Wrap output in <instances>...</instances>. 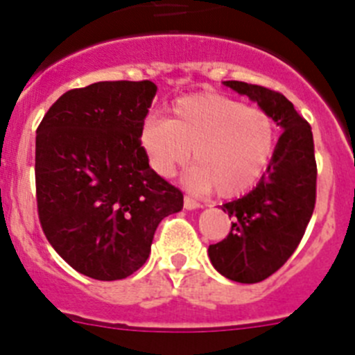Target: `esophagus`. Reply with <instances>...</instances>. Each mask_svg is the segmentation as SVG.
Returning a JSON list of instances; mask_svg holds the SVG:
<instances>
[{
  "label": "esophagus",
  "mask_w": 355,
  "mask_h": 355,
  "mask_svg": "<svg viewBox=\"0 0 355 355\" xmlns=\"http://www.w3.org/2000/svg\"><path fill=\"white\" fill-rule=\"evenodd\" d=\"M200 202H197L196 199H192V197H184V208L187 209H197V208H200Z\"/></svg>",
  "instance_id": "esophagus-1"
}]
</instances>
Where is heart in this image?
Listing matches in <instances>:
<instances>
[{"mask_svg": "<svg viewBox=\"0 0 355 355\" xmlns=\"http://www.w3.org/2000/svg\"><path fill=\"white\" fill-rule=\"evenodd\" d=\"M140 146L150 168L172 178L192 158L184 183L196 192L216 188L220 197L245 193L263 178L277 146V122L261 106L224 94L180 97L171 119L149 117Z\"/></svg>", "mask_w": 355, "mask_h": 355, "instance_id": "heart-1", "label": "heart"}]
</instances>
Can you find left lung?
<instances>
[{
    "instance_id": "obj_1",
    "label": "left lung",
    "mask_w": 355,
    "mask_h": 355,
    "mask_svg": "<svg viewBox=\"0 0 355 355\" xmlns=\"http://www.w3.org/2000/svg\"><path fill=\"white\" fill-rule=\"evenodd\" d=\"M258 101L283 128L270 165L241 199L225 202L231 231L209 245L213 266L236 283H261L281 268L299 247L316 202V159L309 122L281 92L261 85L224 81Z\"/></svg>"
}]
</instances>
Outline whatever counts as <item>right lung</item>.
<instances>
[{
    "mask_svg": "<svg viewBox=\"0 0 355 355\" xmlns=\"http://www.w3.org/2000/svg\"><path fill=\"white\" fill-rule=\"evenodd\" d=\"M156 90L149 80L67 90L37 128L40 225L87 277L117 281L139 270L159 222L183 208L180 188L149 167L140 146Z\"/></svg>",
    "mask_w": 355,
    "mask_h": 355,
    "instance_id": "right-lung-1",
    "label": "right lung"
}]
</instances>
